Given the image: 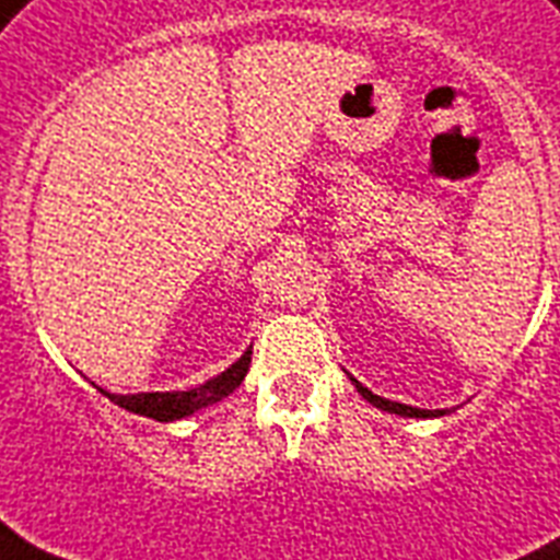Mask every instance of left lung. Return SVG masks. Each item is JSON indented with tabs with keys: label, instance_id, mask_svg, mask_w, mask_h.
Returning <instances> with one entry per match:
<instances>
[{
	"label": "left lung",
	"instance_id": "obj_1",
	"mask_svg": "<svg viewBox=\"0 0 560 560\" xmlns=\"http://www.w3.org/2000/svg\"><path fill=\"white\" fill-rule=\"evenodd\" d=\"M355 382V378H352ZM358 394L364 396L366 402H373L375 408H382V411H390V413H402V417H441L443 411H422V408H411V405H402V402H390V399H382V396H375L366 390L364 384L355 382Z\"/></svg>",
	"mask_w": 560,
	"mask_h": 560
}]
</instances>
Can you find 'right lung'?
<instances>
[{"instance_id": "add662e5", "label": "right lung", "mask_w": 560, "mask_h": 560, "mask_svg": "<svg viewBox=\"0 0 560 560\" xmlns=\"http://www.w3.org/2000/svg\"><path fill=\"white\" fill-rule=\"evenodd\" d=\"M252 361V349H246L241 355V361H234L223 375H217L211 382L199 384L194 390H176V394H135V396H117L108 394V390H102V394L108 396L110 402L119 405V408H126V411L143 413V417H152V420L170 422V420H182L187 413L199 411L205 405H213L225 399V396L232 394L234 387H241L243 375L249 370Z\"/></svg>"}]
</instances>
